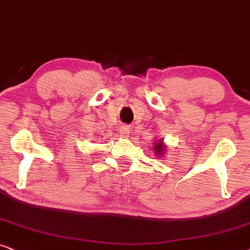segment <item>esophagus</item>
<instances>
[{"instance_id":"obj_1","label":"esophagus","mask_w":250,"mask_h":250,"mask_svg":"<svg viewBox=\"0 0 250 250\" xmlns=\"http://www.w3.org/2000/svg\"><path fill=\"white\" fill-rule=\"evenodd\" d=\"M129 127L128 125H123V127H121V129H120V134H121V136H123V137H128L129 135Z\"/></svg>"}]
</instances>
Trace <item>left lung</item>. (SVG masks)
<instances>
[{"label": "left lung", "instance_id": "1", "mask_svg": "<svg viewBox=\"0 0 250 250\" xmlns=\"http://www.w3.org/2000/svg\"><path fill=\"white\" fill-rule=\"evenodd\" d=\"M153 149H154L155 155L159 156V158H160V156L164 155V153L166 152V149H167V146L164 144L162 139H159L158 143H155V145H154V147H153Z\"/></svg>", "mask_w": 250, "mask_h": 250}]
</instances>
